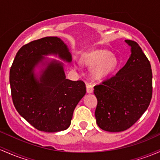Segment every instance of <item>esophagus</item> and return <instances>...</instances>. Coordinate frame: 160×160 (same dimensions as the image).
I'll return each instance as SVG.
<instances>
[{"mask_svg": "<svg viewBox=\"0 0 160 160\" xmlns=\"http://www.w3.org/2000/svg\"><path fill=\"white\" fill-rule=\"evenodd\" d=\"M87 92L88 93H92L93 92V86L92 85L91 83H87Z\"/></svg>", "mask_w": 160, "mask_h": 160, "instance_id": "1", "label": "esophagus"}]
</instances>
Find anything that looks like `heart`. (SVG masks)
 Segmentation results:
<instances>
[{
    "instance_id": "b5f03b06",
    "label": "heart",
    "mask_w": 160,
    "mask_h": 160,
    "mask_svg": "<svg viewBox=\"0 0 160 160\" xmlns=\"http://www.w3.org/2000/svg\"><path fill=\"white\" fill-rule=\"evenodd\" d=\"M85 63L89 66H95L93 74L97 78L107 76L115 70L117 60L107 51L97 50L91 52L86 57Z\"/></svg>"
}]
</instances>
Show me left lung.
<instances>
[{"label":"left lung","mask_w":160,"mask_h":160,"mask_svg":"<svg viewBox=\"0 0 160 160\" xmlns=\"http://www.w3.org/2000/svg\"><path fill=\"white\" fill-rule=\"evenodd\" d=\"M125 42L131 52L125 65L115 76L94 87L98 101L96 123L109 132L131 128L147 109L152 98L150 61L136 42L125 40Z\"/></svg>","instance_id":"1"}]
</instances>
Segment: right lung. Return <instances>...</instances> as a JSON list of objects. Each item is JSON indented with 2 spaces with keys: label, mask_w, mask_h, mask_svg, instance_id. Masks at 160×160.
Segmentation results:
<instances>
[{
  "label": "right lung",
  "mask_w": 160,
  "mask_h": 160,
  "mask_svg": "<svg viewBox=\"0 0 160 160\" xmlns=\"http://www.w3.org/2000/svg\"><path fill=\"white\" fill-rule=\"evenodd\" d=\"M51 54L68 62L72 60L68 46L54 36L21 47L10 68V84L13 105L21 116L38 131L58 132L69 127L75 107L87 90L82 80L66 79L63 64L55 60L45 64L39 79L35 76V67L45 59L42 55Z\"/></svg>",
  "instance_id": "obj_1"
}]
</instances>
